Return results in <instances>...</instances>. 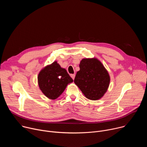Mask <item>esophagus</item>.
Here are the masks:
<instances>
[{"label":"esophagus","instance_id":"obj_1","mask_svg":"<svg viewBox=\"0 0 147 147\" xmlns=\"http://www.w3.org/2000/svg\"><path fill=\"white\" fill-rule=\"evenodd\" d=\"M70 76H71V77L73 78V80H74V78H75V76H76V75H75L74 74H71Z\"/></svg>","mask_w":147,"mask_h":147}]
</instances>
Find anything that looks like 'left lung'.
Wrapping results in <instances>:
<instances>
[{
  "instance_id": "8db88e82",
  "label": "left lung",
  "mask_w": 147,
  "mask_h": 147,
  "mask_svg": "<svg viewBox=\"0 0 147 147\" xmlns=\"http://www.w3.org/2000/svg\"><path fill=\"white\" fill-rule=\"evenodd\" d=\"M80 70L74 82L85 96L90 100L100 99L108 90L110 76L107 70L96 58L81 60Z\"/></svg>"
}]
</instances>
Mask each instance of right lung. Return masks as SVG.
Segmentation results:
<instances>
[{
    "instance_id": "obj_1",
    "label": "right lung",
    "mask_w": 147,
    "mask_h": 147,
    "mask_svg": "<svg viewBox=\"0 0 147 147\" xmlns=\"http://www.w3.org/2000/svg\"><path fill=\"white\" fill-rule=\"evenodd\" d=\"M73 81L65 69L56 61L42 69L38 76L39 89L49 99H56Z\"/></svg>"
}]
</instances>
